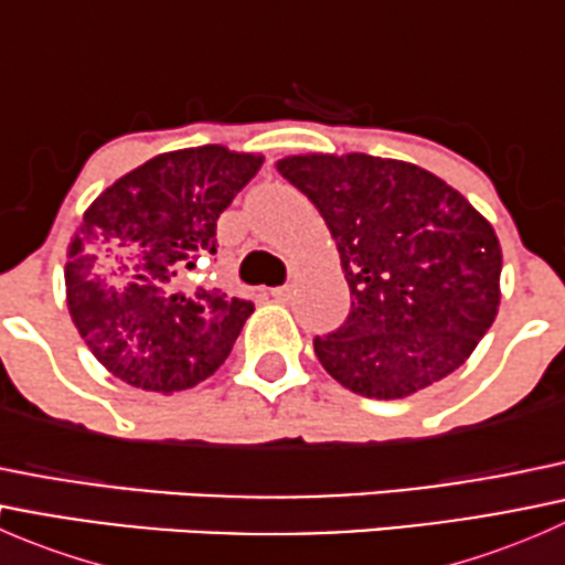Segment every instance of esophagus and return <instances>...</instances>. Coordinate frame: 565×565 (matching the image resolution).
I'll return each mask as SVG.
<instances>
[{
    "mask_svg": "<svg viewBox=\"0 0 565 565\" xmlns=\"http://www.w3.org/2000/svg\"><path fill=\"white\" fill-rule=\"evenodd\" d=\"M270 295L284 303V300H289V295H292V287H289V284H284V287H273Z\"/></svg>",
    "mask_w": 565,
    "mask_h": 565,
    "instance_id": "34e87169",
    "label": "esophagus"
}]
</instances>
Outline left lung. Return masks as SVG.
<instances>
[{"mask_svg":"<svg viewBox=\"0 0 565 565\" xmlns=\"http://www.w3.org/2000/svg\"><path fill=\"white\" fill-rule=\"evenodd\" d=\"M278 172L315 202L350 284V315L315 339L324 372L366 398H402L459 369L498 315L503 254L489 221L391 158L295 156Z\"/></svg>","mask_w":565,"mask_h":565,"instance_id":"1","label":"left lung"}]
</instances>
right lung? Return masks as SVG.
I'll list each match as a JSON object with an SVG mask.
<instances>
[{"instance_id": "right-lung-1", "label": "right lung", "mask_w": 565, "mask_h": 565, "mask_svg": "<svg viewBox=\"0 0 565 565\" xmlns=\"http://www.w3.org/2000/svg\"><path fill=\"white\" fill-rule=\"evenodd\" d=\"M262 158L204 145L156 156L106 188L71 243L67 309L93 355L136 388L207 380L254 303L193 281L215 226Z\"/></svg>"}]
</instances>
